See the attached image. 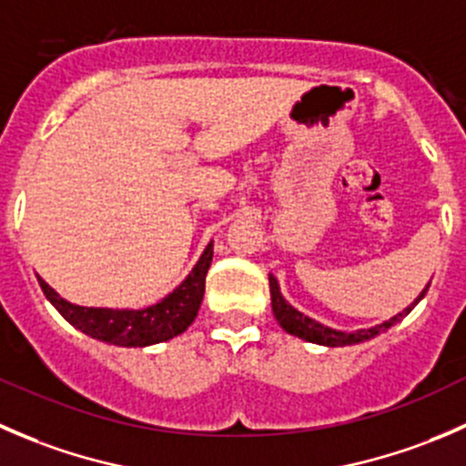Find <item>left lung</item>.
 I'll return each mask as SVG.
<instances>
[{
  "label": "left lung",
  "instance_id": "left-lung-1",
  "mask_svg": "<svg viewBox=\"0 0 466 466\" xmlns=\"http://www.w3.org/2000/svg\"><path fill=\"white\" fill-rule=\"evenodd\" d=\"M269 292H271V310H274L276 321H279V324L283 326V330H288L289 335H294V338H301V339H306V342H312V344H324V347H351V344L367 342V339L376 338L379 333H385V330L391 329V326L399 324V321L403 319L405 315H410V310H412V308L417 306L423 297H426L428 285L421 289V294H419V297L414 299V301L410 303L403 312H399V315H394L391 319L383 321V324H376V326H371V329L351 330V333L329 329V326L310 319V317H306L303 312H299L297 308L289 306V303L283 299V294H280L279 280H276L271 274H269Z\"/></svg>",
  "mask_w": 466,
  "mask_h": 466
}]
</instances>
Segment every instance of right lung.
Wrapping results in <instances>:
<instances>
[{
	"label": "right lung",
	"mask_w": 466,
	"mask_h": 466,
	"mask_svg": "<svg viewBox=\"0 0 466 466\" xmlns=\"http://www.w3.org/2000/svg\"><path fill=\"white\" fill-rule=\"evenodd\" d=\"M213 262V242L204 248L197 265L181 285L158 303L142 310H113V308H86L66 301L38 276L45 297L75 329L115 347H149L177 338L195 321L204 301L206 274Z\"/></svg>",
	"instance_id": "add662e5"
}]
</instances>
